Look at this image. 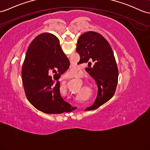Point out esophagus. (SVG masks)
Listing matches in <instances>:
<instances>
[{"mask_svg":"<svg viewBox=\"0 0 150 150\" xmlns=\"http://www.w3.org/2000/svg\"><path fill=\"white\" fill-rule=\"evenodd\" d=\"M62 78L63 79H69V78H72V76L69 72H67V73H66V74H65V75H64Z\"/></svg>","mask_w":150,"mask_h":150,"instance_id":"esophagus-1","label":"esophagus"}]
</instances>
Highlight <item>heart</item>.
Wrapping results in <instances>:
<instances>
[{
  "instance_id": "b5f03b06",
  "label": "heart",
  "mask_w": 150,
  "mask_h": 150,
  "mask_svg": "<svg viewBox=\"0 0 150 150\" xmlns=\"http://www.w3.org/2000/svg\"><path fill=\"white\" fill-rule=\"evenodd\" d=\"M74 71H73V73H74Z\"/></svg>"
}]
</instances>
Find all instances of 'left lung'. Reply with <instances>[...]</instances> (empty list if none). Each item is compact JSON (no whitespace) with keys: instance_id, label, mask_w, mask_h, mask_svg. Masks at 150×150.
<instances>
[{"instance_id":"8db88e82","label":"left lung","mask_w":150,"mask_h":150,"mask_svg":"<svg viewBox=\"0 0 150 150\" xmlns=\"http://www.w3.org/2000/svg\"><path fill=\"white\" fill-rule=\"evenodd\" d=\"M76 52L80 54L81 63H92L93 66L86 71L96 81L98 93L94 103L85 111L94 110L114 96L118 83V70L111 47L103 35L90 31L78 39ZM92 63H91L90 62Z\"/></svg>"}]
</instances>
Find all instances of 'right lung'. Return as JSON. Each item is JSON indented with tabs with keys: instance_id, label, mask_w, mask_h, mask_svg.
<instances>
[{
	"instance_id": "1",
	"label": "right lung",
	"mask_w": 150,
	"mask_h": 150,
	"mask_svg": "<svg viewBox=\"0 0 150 150\" xmlns=\"http://www.w3.org/2000/svg\"><path fill=\"white\" fill-rule=\"evenodd\" d=\"M70 62L52 34L37 36L29 46L21 70L25 95L28 101L47 114H61L76 109L62 97L60 75L69 67ZM55 73L53 79L49 74Z\"/></svg>"
}]
</instances>
